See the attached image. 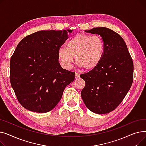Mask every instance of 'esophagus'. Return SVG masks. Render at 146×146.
<instances>
[{
    "label": "esophagus",
    "instance_id": "1",
    "mask_svg": "<svg viewBox=\"0 0 146 146\" xmlns=\"http://www.w3.org/2000/svg\"><path fill=\"white\" fill-rule=\"evenodd\" d=\"M80 75L79 73H75V78L76 79H79L80 78Z\"/></svg>",
    "mask_w": 146,
    "mask_h": 146
}]
</instances>
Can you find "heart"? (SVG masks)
Masks as SVG:
<instances>
[{
    "label": "heart",
    "mask_w": 146,
    "mask_h": 146,
    "mask_svg": "<svg viewBox=\"0 0 146 146\" xmlns=\"http://www.w3.org/2000/svg\"><path fill=\"white\" fill-rule=\"evenodd\" d=\"M66 47L58 49L57 56L61 66L67 70L72 68L75 57L79 67L92 70L101 63L104 52V43L101 36L82 33L70 38Z\"/></svg>",
    "instance_id": "1"
}]
</instances>
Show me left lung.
<instances>
[{"mask_svg": "<svg viewBox=\"0 0 146 146\" xmlns=\"http://www.w3.org/2000/svg\"><path fill=\"white\" fill-rule=\"evenodd\" d=\"M85 32L102 37L104 52L95 68L80 76L86 83L81 96L92 112L108 113L120 104L131 88L133 62L123 38L113 31L98 27Z\"/></svg>", "mask_w": 146, "mask_h": 146, "instance_id": "1", "label": "left lung"}]
</instances>
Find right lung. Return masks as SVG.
Wrapping results in <instances>:
<instances>
[{
    "label": "right lung",
    "mask_w": 146,
    "mask_h": 146,
    "mask_svg": "<svg viewBox=\"0 0 146 146\" xmlns=\"http://www.w3.org/2000/svg\"><path fill=\"white\" fill-rule=\"evenodd\" d=\"M72 30L40 31L19 42L10 61L11 86L20 104L30 111H51L74 73L61 67L58 49Z\"/></svg>",
    "instance_id": "right-lung-1"
}]
</instances>
